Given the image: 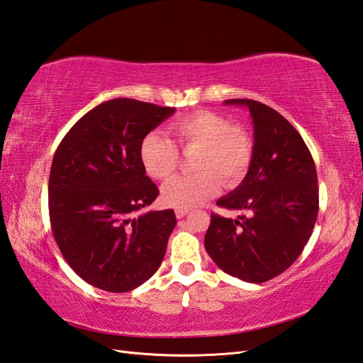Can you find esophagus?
<instances>
[{
  "label": "esophagus",
  "mask_w": 363,
  "mask_h": 363,
  "mask_svg": "<svg viewBox=\"0 0 363 363\" xmlns=\"http://www.w3.org/2000/svg\"><path fill=\"white\" fill-rule=\"evenodd\" d=\"M187 213H189L187 208H176L174 210V215H176V218H178V219H182L185 215H187Z\"/></svg>",
  "instance_id": "obj_1"
}]
</instances>
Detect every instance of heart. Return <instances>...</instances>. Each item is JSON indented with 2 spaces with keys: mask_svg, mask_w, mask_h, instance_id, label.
<instances>
[{
  "mask_svg": "<svg viewBox=\"0 0 363 363\" xmlns=\"http://www.w3.org/2000/svg\"><path fill=\"white\" fill-rule=\"evenodd\" d=\"M176 141L189 150H199L194 169L199 173L178 176L162 187L165 206L189 208L219 191L220 179L227 185L242 181L252 164L253 144L250 136L225 116L210 110H198L172 124ZM139 157L145 173L153 179H169L179 161L178 147L161 132L147 133L139 145Z\"/></svg>",
  "mask_w": 363,
  "mask_h": 363,
  "instance_id": "obj_1",
  "label": "heart"
}]
</instances>
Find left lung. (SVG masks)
<instances>
[{"label": "left lung", "instance_id": "left-lung-1", "mask_svg": "<svg viewBox=\"0 0 363 363\" xmlns=\"http://www.w3.org/2000/svg\"><path fill=\"white\" fill-rule=\"evenodd\" d=\"M225 104L250 110L253 157L239 187L216 202L244 215L211 213L203 245L222 272L261 284L284 273L308 242L319 211L318 173L299 132L274 108L253 99Z\"/></svg>", "mask_w": 363, "mask_h": 363}]
</instances>
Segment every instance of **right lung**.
<instances>
[{
    "label": "right lung",
    "instance_id": "right-lung-1",
    "mask_svg": "<svg viewBox=\"0 0 363 363\" xmlns=\"http://www.w3.org/2000/svg\"><path fill=\"white\" fill-rule=\"evenodd\" d=\"M130 98L106 101L73 125L55 152L49 215L64 259L82 281L132 291L160 268L173 210L144 211L160 190L139 157L143 138L174 113Z\"/></svg>",
    "mask_w": 363,
    "mask_h": 363
}]
</instances>
